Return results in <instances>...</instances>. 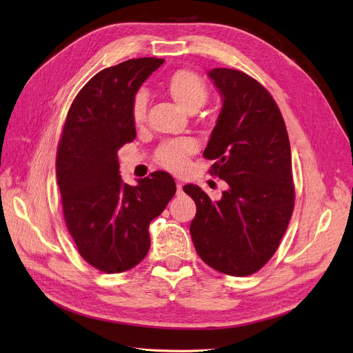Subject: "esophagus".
<instances>
[{"label": "esophagus", "mask_w": 353, "mask_h": 353, "mask_svg": "<svg viewBox=\"0 0 353 353\" xmlns=\"http://www.w3.org/2000/svg\"><path fill=\"white\" fill-rule=\"evenodd\" d=\"M176 189H177V193H181L183 192V183H181V181H176Z\"/></svg>", "instance_id": "obj_1"}]
</instances>
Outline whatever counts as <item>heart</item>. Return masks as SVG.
I'll return each mask as SVG.
<instances>
[{"mask_svg":"<svg viewBox=\"0 0 353 353\" xmlns=\"http://www.w3.org/2000/svg\"><path fill=\"white\" fill-rule=\"evenodd\" d=\"M168 93L180 108L186 112H196L208 100V87L202 77L189 70L176 71L168 78L167 83ZM148 93L145 90H139L132 100V119L135 125H142L147 117ZM196 150V143L192 139L170 141L163 143L157 151V160L172 172H183L188 167V157Z\"/></svg>","mask_w":353,"mask_h":353,"instance_id":"b5f03b06","label":"heart"}]
</instances>
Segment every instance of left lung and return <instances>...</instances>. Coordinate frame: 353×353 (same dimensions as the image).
I'll return each instance as SVG.
<instances>
[{"mask_svg":"<svg viewBox=\"0 0 353 353\" xmlns=\"http://www.w3.org/2000/svg\"><path fill=\"white\" fill-rule=\"evenodd\" d=\"M208 77L223 108L203 157L215 160L211 173L228 189L212 202L199 186L183 188L196 203L190 234L208 266L247 276L276 252L294 211L290 138L275 100L254 78L230 68Z\"/></svg>","mask_w":353,"mask_h":353,"instance_id":"left-lung-1","label":"left lung"}]
</instances>
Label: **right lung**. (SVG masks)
<instances>
[{
    "label": "right lung",
    "instance_id": "add662e5",
    "mask_svg": "<svg viewBox=\"0 0 353 353\" xmlns=\"http://www.w3.org/2000/svg\"><path fill=\"white\" fill-rule=\"evenodd\" d=\"M164 59H129L96 74L74 99L57 154L65 223L87 263L132 269L150 250L151 221L174 196V179L154 172L129 186L117 150L137 137L132 100Z\"/></svg>",
    "mask_w": 353,
    "mask_h": 353
}]
</instances>
